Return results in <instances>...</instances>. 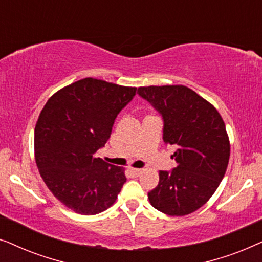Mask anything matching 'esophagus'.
Returning a JSON list of instances; mask_svg holds the SVG:
<instances>
[{
	"mask_svg": "<svg viewBox=\"0 0 262 262\" xmlns=\"http://www.w3.org/2000/svg\"><path fill=\"white\" fill-rule=\"evenodd\" d=\"M130 173L134 175V177H138V175L142 173V169H137V168H130Z\"/></svg>",
	"mask_w": 262,
	"mask_h": 262,
	"instance_id": "esophagus-1",
	"label": "esophagus"
}]
</instances>
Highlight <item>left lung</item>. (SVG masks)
I'll list each match as a JSON object with an SVG mask.
<instances>
[{"instance_id": "left-lung-1", "label": "left lung", "mask_w": 262, "mask_h": 262, "mask_svg": "<svg viewBox=\"0 0 262 262\" xmlns=\"http://www.w3.org/2000/svg\"><path fill=\"white\" fill-rule=\"evenodd\" d=\"M137 93L162 116L163 142L174 145L177 167L160 170L148 193L156 210L186 216L209 200L227 170L230 143L218 111L185 85L139 87Z\"/></svg>"}]
</instances>
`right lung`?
I'll return each mask as SVG.
<instances>
[{
  "instance_id": "obj_1",
  "label": "right lung",
  "mask_w": 262,
  "mask_h": 262,
  "mask_svg": "<svg viewBox=\"0 0 262 262\" xmlns=\"http://www.w3.org/2000/svg\"><path fill=\"white\" fill-rule=\"evenodd\" d=\"M135 87L87 77L53 94L34 130L35 162L52 194L80 214L112 206L126 182L124 169L95 157Z\"/></svg>"
}]
</instances>
